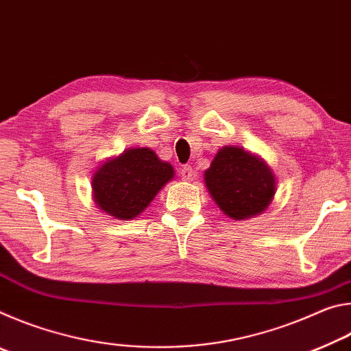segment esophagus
<instances>
[{"mask_svg": "<svg viewBox=\"0 0 351 351\" xmlns=\"http://www.w3.org/2000/svg\"><path fill=\"white\" fill-rule=\"evenodd\" d=\"M195 176H197V171H195L192 167H184L181 170V178L184 181H193Z\"/></svg>", "mask_w": 351, "mask_h": 351, "instance_id": "obj_1", "label": "esophagus"}]
</instances>
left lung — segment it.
I'll return each mask as SVG.
<instances>
[{
  "label": "left lung",
  "instance_id": "1",
  "mask_svg": "<svg viewBox=\"0 0 351 351\" xmlns=\"http://www.w3.org/2000/svg\"><path fill=\"white\" fill-rule=\"evenodd\" d=\"M204 182L215 204L237 221L263 213L277 192L268 162L237 145L219 148L204 171Z\"/></svg>",
  "mask_w": 351,
  "mask_h": 351
}]
</instances>
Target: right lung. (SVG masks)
Here are the masks:
<instances>
[{"label": "right lung", "instance_id": "1", "mask_svg": "<svg viewBox=\"0 0 351 351\" xmlns=\"http://www.w3.org/2000/svg\"><path fill=\"white\" fill-rule=\"evenodd\" d=\"M173 178V165L161 161L152 148H127L94 170L93 199L106 215L128 221L144 212Z\"/></svg>", "mask_w": 351, "mask_h": 351}]
</instances>
